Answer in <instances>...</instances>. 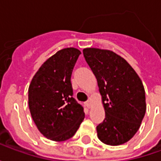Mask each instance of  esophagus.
Here are the masks:
<instances>
[{"mask_svg": "<svg viewBox=\"0 0 161 161\" xmlns=\"http://www.w3.org/2000/svg\"><path fill=\"white\" fill-rule=\"evenodd\" d=\"M84 104H85V106H86V107H87V108H90V107H91V102H90V101L85 102V103H84Z\"/></svg>", "mask_w": 161, "mask_h": 161, "instance_id": "obj_1", "label": "esophagus"}]
</instances>
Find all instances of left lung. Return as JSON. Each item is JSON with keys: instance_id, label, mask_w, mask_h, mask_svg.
Returning a JSON list of instances; mask_svg holds the SVG:
<instances>
[{"instance_id": "1", "label": "left lung", "mask_w": 161, "mask_h": 161, "mask_svg": "<svg viewBox=\"0 0 161 161\" xmlns=\"http://www.w3.org/2000/svg\"><path fill=\"white\" fill-rule=\"evenodd\" d=\"M84 58L97 80L105 110L103 121L97 127L104 144L128 142L140 128L147 105L144 86L126 60L109 50L85 48Z\"/></svg>"}]
</instances>
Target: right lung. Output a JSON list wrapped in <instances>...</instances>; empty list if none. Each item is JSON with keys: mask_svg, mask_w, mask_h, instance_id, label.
<instances>
[{"mask_svg": "<svg viewBox=\"0 0 161 161\" xmlns=\"http://www.w3.org/2000/svg\"><path fill=\"white\" fill-rule=\"evenodd\" d=\"M81 52L59 50L40 67L28 88L32 118L46 138L64 142L71 138L84 119V108L73 97L70 77Z\"/></svg>", "mask_w": 161, "mask_h": 161, "instance_id": "add662e5", "label": "right lung"}]
</instances>
